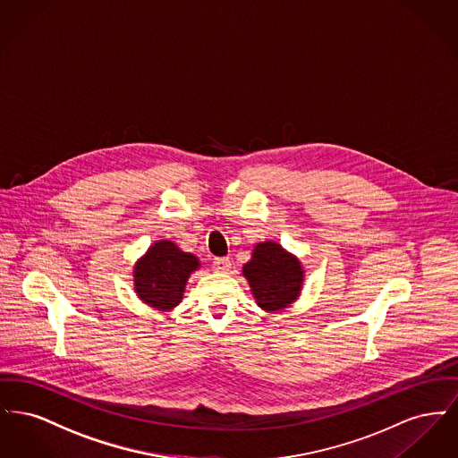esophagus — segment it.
Instances as JSON below:
<instances>
[{
    "instance_id": "34e87169",
    "label": "esophagus",
    "mask_w": 458,
    "mask_h": 458,
    "mask_svg": "<svg viewBox=\"0 0 458 458\" xmlns=\"http://www.w3.org/2000/svg\"><path fill=\"white\" fill-rule=\"evenodd\" d=\"M213 266H215V271H218V273H226V271H230L232 262H230L228 258H216V259L213 261Z\"/></svg>"
}]
</instances>
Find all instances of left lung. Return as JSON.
I'll return each instance as SVG.
<instances>
[{"label": "left lung", "mask_w": 458, "mask_h": 458, "mask_svg": "<svg viewBox=\"0 0 458 458\" xmlns=\"http://www.w3.org/2000/svg\"><path fill=\"white\" fill-rule=\"evenodd\" d=\"M242 275L249 282L256 304L266 312H278L297 302L304 288L302 262L273 240L254 245Z\"/></svg>", "instance_id": "left-lung-1"}]
</instances>
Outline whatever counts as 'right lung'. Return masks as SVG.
I'll list each match as a JSON object with an SVG mask.
<instances>
[{
  "label": "right lung",
  "instance_id": "right-lung-1",
  "mask_svg": "<svg viewBox=\"0 0 458 458\" xmlns=\"http://www.w3.org/2000/svg\"><path fill=\"white\" fill-rule=\"evenodd\" d=\"M199 267L197 256L183 252L172 240H157L133 266V290L156 310H172L182 302L187 282Z\"/></svg>",
  "mask_w": 458,
  "mask_h": 458
}]
</instances>
